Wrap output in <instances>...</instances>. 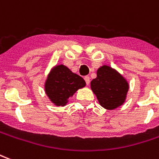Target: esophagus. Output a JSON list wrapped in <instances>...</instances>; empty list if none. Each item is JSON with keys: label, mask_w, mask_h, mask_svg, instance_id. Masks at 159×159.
Returning <instances> with one entry per match:
<instances>
[{"label": "esophagus", "mask_w": 159, "mask_h": 159, "mask_svg": "<svg viewBox=\"0 0 159 159\" xmlns=\"http://www.w3.org/2000/svg\"><path fill=\"white\" fill-rule=\"evenodd\" d=\"M84 80H85V82H86V84L87 85H89L90 83V78H89V76H84Z\"/></svg>", "instance_id": "obj_1"}]
</instances>
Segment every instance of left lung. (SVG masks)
I'll list each match as a JSON object with an SVG mask.
<instances>
[{
	"label": "left lung",
	"instance_id": "obj_1",
	"mask_svg": "<svg viewBox=\"0 0 159 159\" xmlns=\"http://www.w3.org/2000/svg\"><path fill=\"white\" fill-rule=\"evenodd\" d=\"M91 89L101 107L113 110L125 101L129 83L117 70L103 66L97 70L96 78L91 81Z\"/></svg>",
	"mask_w": 159,
	"mask_h": 159
}]
</instances>
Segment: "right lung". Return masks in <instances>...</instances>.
I'll return each mask as SVG.
<instances>
[{
    "mask_svg": "<svg viewBox=\"0 0 159 159\" xmlns=\"http://www.w3.org/2000/svg\"><path fill=\"white\" fill-rule=\"evenodd\" d=\"M86 83L78 75L63 65L56 66L49 73L45 83V92L55 106H66L68 99Z\"/></svg>",
    "mask_w": 159,
    "mask_h": 159,
    "instance_id": "add662e5",
    "label": "right lung"
}]
</instances>
